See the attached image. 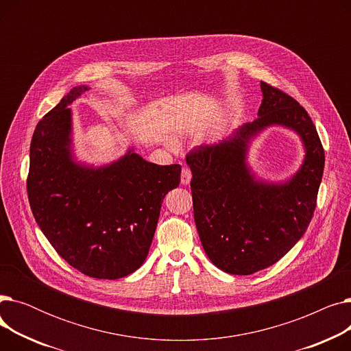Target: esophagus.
<instances>
[{"mask_svg": "<svg viewBox=\"0 0 351 351\" xmlns=\"http://www.w3.org/2000/svg\"><path fill=\"white\" fill-rule=\"evenodd\" d=\"M192 179V172L188 168L182 169V175H180V183L182 185H189Z\"/></svg>", "mask_w": 351, "mask_h": 351, "instance_id": "1", "label": "esophagus"}]
</instances>
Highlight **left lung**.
<instances>
[{
    "label": "left lung",
    "instance_id": "left-lung-1",
    "mask_svg": "<svg viewBox=\"0 0 351 351\" xmlns=\"http://www.w3.org/2000/svg\"><path fill=\"white\" fill-rule=\"evenodd\" d=\"M259 117L213 145L186 155L192 171L193 215L212 263L230 274H252L274 265L304 234L317 204L324 149L306 109L262 81ZM269 124L296 130L306 146L301 171L283 186L256 181L245 166L248 139Z\"/></svg>",
    "mask_w": 351,
    "mask_h": 351
}]
</instances>
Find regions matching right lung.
Wrapping results in <instances>:
<instances>
[{"label":"right lung","mask_w":351,"mask_h":351,"mask_svg":"<svg viewBox=\"0 0 351 351\" xmlns=\"http://www.w3.org/2000/svg\"><path fill=\"white\" fill-rule=\"evenodd\" d=\"M86 89L72 88L36 125L27 192L36 223L62 259L89 278L114 280L145 262L163 197L179 186L182 168L131 151L99 169L73 162L68 105Z\"/></svg>","instance_id":"add662e5"}]
</instances>
